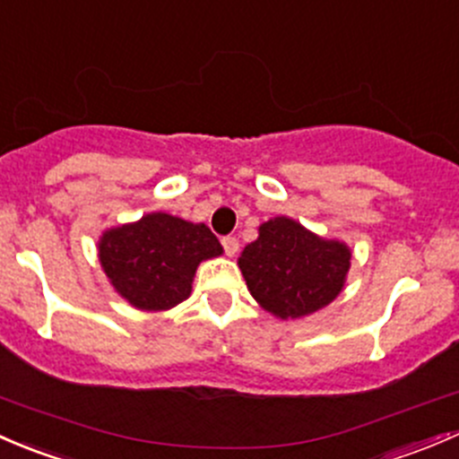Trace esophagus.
Segmentation results:
<instances>
[{"label": "esophagus", "instance_id": "esophagus-1", "mask_svg": "<svg viewBox=\"0 0 459 459\" xmlns=\"http://www.w3.org/2000/svg\"><path fill=\"white\" fill-rule=\"evenodd\" d=\"M221 243H223V249L228 256H234V254L238 252V240H236V236H225Z\"/></svg>", "mask_w": 459, "mask_h": 459}]
</instances>
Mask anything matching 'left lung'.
Listing matches in <instances>:
<instances>
[{"label": "left lung", "instance_id": "left-lung-1", "mask_svg": "<svg viewBox=\"0 0 459 459\" xmlns=\"http://www.w3.org/2000/svg\"><path fill=\"white\" fill-rule=\"evenodd\" d=\"M351 252L325 240L296 221L278 216L258 230L243 249L238 267L252 296L281 318H300L329 305L340 294Z\"/></svg>", "mask_w": 459, "mask_h": 459}]
</instances>
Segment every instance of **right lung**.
Segmentation results:
<instances>
[{
  "label": "right lung",
  "mask_w": 459,
  "mask_h": 459,
  "mask_svg": "<svg viewBox=\"0 0 459 459\" xmlns=\"http://www.w3.org/2000/svg\"><path fill=\"white\" fill-rule=\"evenodd\" d=\"M221 254L223 247L210 228L163 212L106 231L99 243V261L112 287L143 311L186 300L198 263Z\"/></svg>",
  "instance_id": "1"
}]
</instances>
